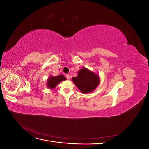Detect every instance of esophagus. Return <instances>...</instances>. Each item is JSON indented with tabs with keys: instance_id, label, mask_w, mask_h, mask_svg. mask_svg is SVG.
Returning a JSON list of instances; mask_svg holds the SVG:
<instances>
[{
	"instance_id": "obj_1",
	"label": "esophagus",
	"mask_w": 149,
	"mask_h": 149,
	"mask_svg": "<svg viewBox=\"0 0 149 149\" xmlns=\"http://www.w3.org/2000/svg\"><path fill=\"white\" fill-rule=\"evenodd\" d=\"M66 79H70V74H66Z\"/></svg>"
}]
</instances>
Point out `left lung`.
Returning <instances> with one entry per match:
<instances>
[{"instance_id":"left-lung-1","label":"left lung","mask_w":149,"mask_h":149,"mask_svg":"<svg viewBox=\"0 0 149 149\" xmlns=\"http://www.w3.org/2000/svg\"><path fill=\"white\" fill-rule=\"evenodd\" d=\"M72 80L84 94L93 91L100 83L98 75L85 68L80 70L78 71V75L76 77H73Z\"/></svg>"}]
</instances>
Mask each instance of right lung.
I'll list each match as a JSON object with an SVG mask.
<instances>
[{"label":"right lung","mask_w":149,"mask_h":149,"mask_svg":"<svg viewBox=\"0 0 149 149\" xmlns=\"http://www.w3.org/2000/svg\"><path fill=\"white\" fill-rule=\"evenodd\" d=\"M66 79V78L63 74H60L56 76H51L48 79L47 87L50 89L55 88L58 83Z\"/></svg>","instance_id":"right-lung-1"}]
</instances>
